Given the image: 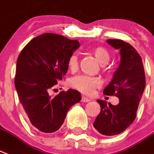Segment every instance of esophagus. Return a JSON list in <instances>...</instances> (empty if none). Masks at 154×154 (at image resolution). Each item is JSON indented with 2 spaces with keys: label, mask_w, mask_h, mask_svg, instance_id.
Wrapping results in <instances>:
<instances>
[{
  "label": "esophagus",
  "mask_w": 154,
  "mask_h": 154,
  "mask_svg": "<svg viewBox=\"0 0 154 154\" xmlns=\"http://www.w3.org/2000/svg\"><path fill=\"white\" fill-rule=\"evenodd\" d=\"M91 100H90L89 98L86 97V96H84V95L82 97V102H89V101H91Z\"/></svg>",
  "instance_id": "esophagus-1"
}]
</instances>
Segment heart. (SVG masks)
<instances>
[{
	"instance_id": "obj_1",
	"label": "heart",
	"mask_w": 154,
	"mask_h": 154,
	"mask_svg": "<svg viewBox=\"0 0 154 154\" xmlns=\"http://www.w3.org/2000/svg\"><path fill=\"white\" fill-rule=\"evenodd\" d=\"M92 53L101 65H106L109 62L110 54L107 49L102 46L93 49ZM68 66L72 72H75L78 68V58L76 54H71L68 60ZM102 85V81L96 77L87 75H77L69 80V86L85 94H91L95 89Z\"/></svg>"
}]
</instances>
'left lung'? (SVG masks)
<instances>
[{"label":"left lung","mask_w":154,"mask_h":154,"mask_svg":"<svg viewBox=\"0 0 154 154\" xmlns=\"http://www.w3.org/2000/svg\"><path fill=\"white\" fill-rule=\"evenodd\" d=\"M107 42L120 50L121 63L103 94L118 97L119 103L112 105L98 100L101 110L93 126L102 135H115L124 131L135 120L145 87V73L140 55L132 45L119 39H109Z\"/></svg>","instance_id":"8db88e82"}]
</instances>
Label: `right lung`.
I'll list each match as a JSON object with an SVG mask.
<instances>
[{
    "label": "right lung",
    "mask_w": 154,
    "mask_h": 154,
    "mask_svg": "<svg viewBox=\"0 0 154 154\" xmlns=\"http://www.w3.org/2000/svg\"><path fill=\"white\" fill-rule=\"evenodd\" d=\"M79 46L77 40L44 33L31 40L18 57L15 88L28 119L40 131H58L68 109L82 99L72 89L54 97L48 93L67 73L68 58Z\"/></svg>",
    "instance_id": "right-lung-1"
}]
</instances>
